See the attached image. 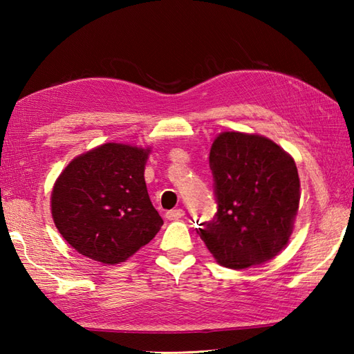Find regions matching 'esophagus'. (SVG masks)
Wrapping results in <instances>:
<instances>
[{
    "instance_id": "esophagus-1",
    "label": "esophagus",
    "mask_w": 354,
    "mask_h": 354,
    "mask_svg": "<svg viewBox=\"0 0 354 354\" xmlns=\"http://www.w3.org/2000/svg\"><path fill=\"white\" fill-rule=\"evenodd\" d=\"M183 216H184V209H181V208L170 209V212L165 213V217H167L169 221H178V219H181Z\"/></svg>"
}]
</instances>
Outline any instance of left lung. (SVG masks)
Wrapping results in <instances>:
<instances>
[{"instance_id": "obj_1", "label": "left lung", "mask_w": 354, "mask_h": 354, "mask_svg": "<svg viewBox=\"0 0 354 354\" xmlns=\"http://www.w3.org/2000/svg\"><path fill=\"white\" fill-rule=\"evenodd\" d=\"M216 216L196 228L225 268L270 260L288 243L299 204L295 161L260 135L223 132L209 150Z\"/></svg>"}]
</instances>
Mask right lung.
I'll use <instances>...</instances> for the list:
<instances>
[{
    "mask_svg": "<svg viewBox=\"0 0 354 354\" xmlns=\"http://www.w3.org/2000/svg\"><path fill=\"white\" fill-rule=\"evenodd\" d=\"M147 153V149L108 142L66 165L51 193V214L77 252L115 265L160 231L162 219L145 181Z\"/></svg>",
    "mask_w": 354,
    "mask_h": 354,
    "instance_id": "right-lung-1",
    "label": "right lung"
}]
</instances>
